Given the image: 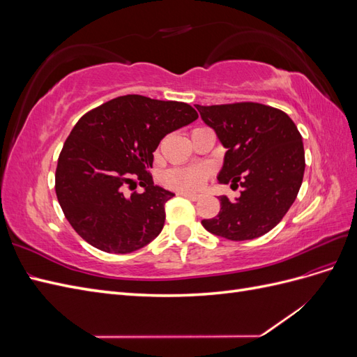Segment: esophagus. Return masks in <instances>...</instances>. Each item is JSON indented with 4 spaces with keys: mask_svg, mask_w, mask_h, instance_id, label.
Wrapping results in <instances>:
<instances>
[{
    "mask_svg": "<svg viewBox=\"0 0 357 357\" xmlns=\"http://www.w3.org/2000/svg\"><path fill=\"white\" fill-rule=\"evenodd\" d=\"M180 197H185L190 201H198L199 199V195H197V193H188V192H178Z\"/></svg>",
    "mask_w": 357,
    "mask_h": 357,
    "instance_id": "1",
    "label": "esophagus"
}]
</instances>
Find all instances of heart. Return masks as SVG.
I'll list each match as a JSON object with an SVG mask.
<instances>
[{
	"instance_id": "1",
	"label": "heart",
	"mask_w": 357,
	"mask_h": 357,
	"mask_svg": "<svg viewBox=\"0 0 357 357\" xmlns=\"http://www.w3.org/2000/svg\"><path fill=\"white\" fill-rule=\"evenodd\" d=\"M205 177V171L201 168H176L168 169L162 181L165 186L177 190H195L198 189Z\"/></svg>"
}]
</instances>
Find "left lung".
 <instances>
[{
  "instance_id": "obj_1",
  "label": "left lung",
  "mask_w": 357,
  "mask_h": 357,
  "mask_svg": "<svg viewBox=\"0 0 357 357\" xmlns=\"http://www.w3.org/2000/svg\"><path fill=\"white\" fill-rule=\"evenodd\" d=\"M226 149L218 180L243 188L235 199L219 197L220 211L201 223L231 241L265 235L296 199L305 169L302 137L282 110L259 102L197 105Z\"/></svg>"
}]
</instances>
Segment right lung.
I'll return each mask as SVG.
<instances>
[{
    "instance_id": "1",
    "label": "right lung",
    "mask_w": 357,
    "mask_h": 357,
    "mask_svg": "<svg viewBox=\"0 0 357 357\" xmlns=\"http://www.w3.org/2000/svg\"><path fill=\"white\" fill-rule=\"evenodd\" d=\"M198 119L186 102L119 96L83 114L63 143L55 190L82 238L107 253H131L160 234L174 193L155 186L147 168L160 139ZM142 185L143 194L126 196Z\"/></svg>"
}]
</instances>
